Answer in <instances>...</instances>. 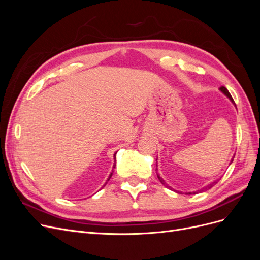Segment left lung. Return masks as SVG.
I'll return each mask as SVG.
<instances>
[{
    "label": "left lung",
    "instance_id": "left-lung-1",
    "mask_svg": "<svg viewBox=\"0 0 260 260\" xmlns=\"http://www.w3.org/2000/svg\"><path fill=\"white\" fill-rule=\"evenodd\" d=\"M220 90H221V91H222V92L225 94V95H226L228 98H229V99L232 101V103H234V101H233V99H232V96H231V94L229 93V91L226 90V88H224V86H221V88H220ZM234 104H235V103H234ZM232 161H233V159L231 160V162H232ZM158 179L160 180V182H161L162 184H165L164 180H162V179H161L159 176H158ZM217 182H218V181H215V182L210 183V184H209V185H207L205 188H206V190H207V188H210V187H212V186H214V185H215ZM166 185H167V184H166ZM168 187H169V186H168ZM170 188H171V187H170ZM203 190H204V188H203ZM178 193H180V192H178ZM196 193H198V192H190V193H185V194H196Z\"/></svg>",
    "mask_w": 260,
    "mask_h": 260
}]
</instances>
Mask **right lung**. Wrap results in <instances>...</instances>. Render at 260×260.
<instances>
[{"label":"right lung","instance_id":"right-lung-1","mask_svg":"<svg viewBox=\"0 0 260 260\" xmlns=\"http://www.w3.org/2000/svg\"><path fill=\"white\" fill-rule=\"evenodd\" d=\"M114 156H115V159H116V155H114ZM115 166H116V165H114V168H115ZM112 175H113V174H111V176H109V178H108V180H109V179H111V177H112ZM108 180H107V181H108Z\"/></svg>","mask_w":260,"mask_h":260}]
</instances>
